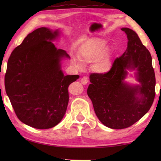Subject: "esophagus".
Instances as JSON below:
<instances>
[{
  "label": "esophagus",
  "mask_w": 161,
  "mask_h": 161,
  "mask_svg": "<svg viewBox=\"0 0 161 161\" xmlns=\"http://www.w3.org/2000/svg\"><path fill=\"white\" fill-rule=\"evenodd\" d=\"M81 83L84 85H86L88 84V78L86 77H84L81 79Z\"/></svg>",
  "instance_id": "1"
}]
</instances>
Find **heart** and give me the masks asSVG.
I'll use <instances>...</instances> for the list:
<instances>
[{
    "label": "heart",
    "mask_w": 161,
    "mask_h": 161,
    "mask_svg": "<svg viewBox=\"0 0 161 161\" xmlns=\"http://www.w3.org/2000/svg\"><path fill=\"white\" fill-rule=\"evenodd\" d=\"M107 42L98 39L95 41L80 54V59L84 63L95 61L94 68L97 72L107 71L111 65V54L108 50L105 51ZM75 64L78 68H82L83 64L80 59H75Z\"/></svg>",
    "instance_id": "1"
}]
</instances>
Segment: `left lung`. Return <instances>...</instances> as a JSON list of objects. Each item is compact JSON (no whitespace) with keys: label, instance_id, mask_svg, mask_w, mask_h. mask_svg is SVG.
Here are the masks:
<instances>
[{"label":"left lung","instance_id":"8db88e82","mask_svg":"<svg viewBox=\"0 0 161 161\" xmlns=\"http://www.w3.org/2000/svg\"><path fill=\"white\" fill-rule=\"evenodd\" d=\"M127 36V48L116 58L106 73H92L88 96L100 121L108 128L121 129L131 126L151 108L155 97L156 78L152 59L138 35L121 28ZM127 70H136L138 85L125 81Z\"/></svg>","mask_w":161,"mask_h":161}]
</instances>
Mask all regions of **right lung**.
I'll list each match as a JSON object with an SVG mask.
<instances>
[{"label":"right lung","instance_id":"obj_1","mask_svg":"<svg viewBox=\"0 0 161 161\" xmlns=\"http://www.w3.org/2000/svg\"><path fill=\"white\" fill-rule=\"evenodd\" d=\"M59 36V30L36 29L8 61L6 93L18 118L36 129H50L61 122L69 100L68 86L80 77L64 75L61 70V61L70 56L53 43Z\"/></svg>","mask_w":161,"mask_h":161}]
</instances>
